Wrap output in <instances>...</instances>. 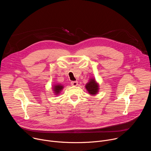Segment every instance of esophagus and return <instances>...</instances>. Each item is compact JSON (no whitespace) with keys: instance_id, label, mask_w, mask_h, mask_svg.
Listing matches in <instances>:
<instances>
[{"instance_id":"esophagus-1","label":"esophagus","mask_w":151,"mask_h":151,"mask_svg":"<svg viewBox=\"0 0 151 151\" xmlns=\"http://www.w3.org/2000/svg\"><path fill=\"white\" fill-rule=\"evenodd\" d=\"M70 83H71V85H73V86H76V85H78V82L77 81H72V82H70Z\"/></svg>"}]
</instances>
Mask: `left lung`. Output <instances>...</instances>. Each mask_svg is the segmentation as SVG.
I'll return each mask as SVG.
<instances>
[{
  "label": "left lung",
  "instance_id": "obj_1",
  "mask_svg": "<svg viewBox=\"0 0 151 151\" xmlns=\"http://www.w3.org/2000/svg\"><path fill=\"white\" fill-rule=\"evenodd\" d=\"M85 87L89 92V93L93 95L96 94L99 90L98 84L94 79H91L90 81L86 85Z\"/></svg>",
  "mask_w": 151,
  "mask_h": 151
}]
</instances>
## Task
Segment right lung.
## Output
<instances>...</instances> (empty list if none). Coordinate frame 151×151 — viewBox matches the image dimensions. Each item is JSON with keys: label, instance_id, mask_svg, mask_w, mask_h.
I'll return each mask as SVG.
<instances>
[{"label": "right lung", "instance_id": "obj_1", "mask_svg": "<svg viewBox=\"0 0 151 151\" xmlns=\"http://www.w3.org/2000/svg\"><path fill=\"white\" fill-rule=\"evenodd\" d=\"M63 87H62V86L60 85H55L54 87V91H55V94H58L59 92L63 89Z\"/></svg>", "mask_w": 151, "mask_h": 151}]
</instances>
